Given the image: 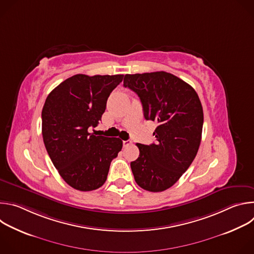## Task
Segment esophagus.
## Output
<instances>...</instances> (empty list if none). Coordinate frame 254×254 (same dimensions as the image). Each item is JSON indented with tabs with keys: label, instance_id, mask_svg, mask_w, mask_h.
<instances>
[{
	"label": "esophagus",
	"instance_id": "34e87169",
	"mask_svg": "<svg viewBox=\"0 0 254 254\" xmlns=\"http://www.w3.org/2000/svg\"><path fill=\"white\" fill-rule=\"evenodd\" d=\"M131 143H132V141H131V140H129V139H127V140H124V141H123V144H124V147H125V148H126V147L130 146Z\"/></svg>",
	"mask_w": 254,
	"mask_h": 254
}]
</instances>
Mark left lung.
Listing matches in <instances>:
<instances>
[{
  "label": "left lung",
  "instance_id": "8db88e82",
  "mask_svg": "<svg viewBox=\"0 0 254 254\" xmlns=\"http://www.w3.org/2000/svg\"><path fill=\"white\" fill-rule=\"evenodd\" d=\"M124 86L134 91L143 117L155 122L157 143H136L130 163L136 184L150 192L172 187L194 161L201 142L203 108L195 89L165 71L126 74Z\"/></svg>",
  "mask_w": 254,
  "mask_h": 254
}]
</instances>
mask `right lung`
<instances>
[{
  "mask_svg": "<svg viewBox=\"0 0 254 254\" xmlns=\"http://www.w3.org/2000/svg\"><path fill=\"white\" fill-rule=\"evenodd\" d=\"M124 75L76 74L47 96L42 110V135L47 153L65 182L92 191L106 181L112 161L123 148L119 137L89 132L101 121L106 101Z\"/></svg>",
  "mask_w": 254,
  "mask_h": 254,
  "instance_id": "1",
  "label": "right lung"
}]
</instances>
